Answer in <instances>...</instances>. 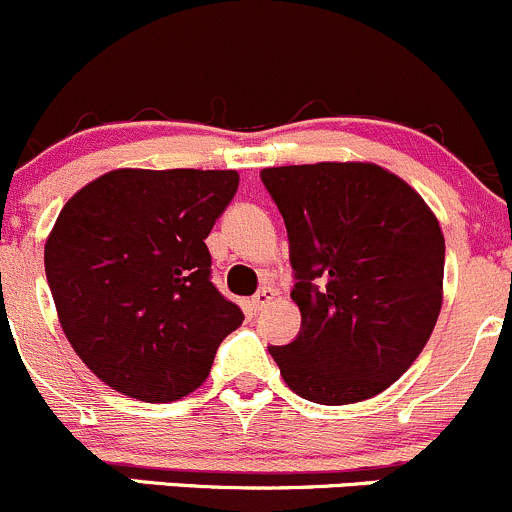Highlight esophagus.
<instances>
[{
	"mask_svg": "<svg viewBox=\"0 0 512 512\" xmlns=\"http://www.w3.org/2000/svg\"><path fill=\"white\" fill-rule=\"evenodd\" d=\"M275 297H277L275 287H262V289H257L255 297H252V309H255V312H260V309L267 307V304H270Z\"/></svg>",
	"mask_w": 512,
	"mask_h": 512,
	"instance_id": "1",
	"label": "esophagus"
}]
</instances>
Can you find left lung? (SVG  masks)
<instances>
[{
	"mask_svg": "<svg viewBox=\"0 0 512 512\" xmlns=\"http://www.w3.org/2000/svg\"><path fill=\"white\" fill-rule=\"evenodd\" d=\"M280 208L302 314L297 339L270 347L285 384L324 406L389 389L423 352L443 302L433 210L376 163L262 170Z\"/></svg>",
	"mask_w": 512,
	"mask_h": 512,
	"instance_id": "left-lung-1",
	"label": "left lung"
}]
</instances>
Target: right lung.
Instances as JSON below:
<instances>
[{
	"instance_id": "right-lung-1",
	"label": "right lung",
	"mask_w": 512,
	"mask_h": 512,
	"mask_svg": "<svg viewBox=\"0 0 512 512\" xmlns=\"http://www.w3.org/2000/svg\"><path fill=\"white\" fill-rule=\"evenodd\" d=\"M235 170L103 173L61 208L44 267L66 339L123 396L168 404L203 386L245 314L210 282L205 237Z\"/></svg>"
}]
</instances>
